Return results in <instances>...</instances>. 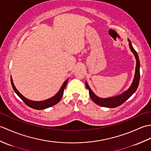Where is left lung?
<instances>
[{"label":"left lung","mask_w":151,"mask_h":151,"mask_svg":"<svg viewBox=\"0 0 151 151\" xmlns=\"http://www.w3.org/2000/svg\"><path fill=\"white\" fill-rule=\"evenodd\" d=\"M128 40L129 41L130 49L131 51L133 52V54H134V56H135L136 60V72H135V75H134V78L132 82V84H131L130 87L129 88L128 90L125 91L122 94L115 96V97H113L104 99V98H100L97 97V96L91 91V89H90V88H89L88 83L86 82V88L89 90V96H90L92 101H93L95 104H97L99 106H101L110 108L117 107L123 104L127 100H128V99H129L131 96L135 93L137 87H138L139 78H140V73H139L140 63H139V57H138V55H137V52L133 48L130 40L129 39H128Z\"/></svg>","instance_id":"8db88e82"}]
</instances>
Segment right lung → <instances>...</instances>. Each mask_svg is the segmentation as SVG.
Here are the masks:
<instances>
[{
    "instance_id": "add662e5",
    "label": "right lung",
    "mask_w": 151,
    "mask_h": 151,
    "mask_svg": "<svg viewBox=\"0 0 151 151\" xmlns=\"http://www.w3.org/2000/svg\"><path fill=\"white\" fill-rule=\"evenodd\" d=\"M67 82H68V79H67L66 81L64 82L59 91L52 98H50L49 99H47V100L42 101H34L25 98L23 95H21L20 93L18 91L17 89L15 87L14 82H13V81H12V76H11L12 86L14 91L16 93V94H17L19 97H20L22 101H23V102L27 106H28L33 109H36V110H42V109L49 108V107L52 106L56 104L58 102H59V101L61 100V99H62V97H63V91L64 89H65Z\"/></svg>"
}]
</instances>
